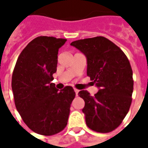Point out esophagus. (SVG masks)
<instances>
[{
  "label": "esophagus",
  "instance_id": "1",
  "mask_svg": "<svg viewBox=\"0 0 148 148\" xmlns=\"http://www.w3.org/2000/svg\"><path fill=\"white\" fill-rule=\"evenodd\" d=\"M74 92H75V93H76V95H77V93H78V92H79V90H77V89H74Z\"/></svg>",
  "mask_w": 148,
  "mask_h": 148
}]
</instances>
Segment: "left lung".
I'll return each instance as SVG.
<instances>
[{
    "mask_svg": "<svg viewBox=\"0 0 148 148\" xmlns=\"http://www.w3.org/2000/svg\"><path fill=\"white\" fill-rule=\"evenodd\" d=\"M71 45L86 57L87 76L99 89L94 96L87 90L78 93L85 101L86 125L97 132H110L130 109L134 84L130 62L119 47L103 36L79 39Z\"/></svg>",
    "mask_w": 148,
    "mask_h": 148,
    "instance_id": "left-lung-1",
    "label": "left lung"
}]
</instances>
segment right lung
Listing matches in <instances>:
<instances>
[{"label":"right lung","instance_id":"right-lung-1","mask_svg":"<svg viewBox=\"0 0 148 148\" xmlns=\"http://www.w3.org/2000/svg\"><path fill=\"white\" fill-rule=\"evenodd\" d=\"M66 41L52 36L34 39L19 55L12 73L16 108L27 127L39 135L52 136L64 129L75 97L71 86L58 90L51 82L58 49Z\"/></svg>","mask_w":148,"mask_h":148}]
</instances>
